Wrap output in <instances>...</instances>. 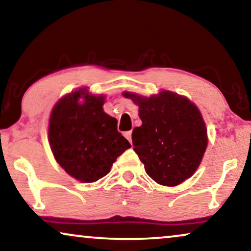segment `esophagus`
<instances>
[{
	"label": "esophagus",
	"instance_id": "1",
	"mask_svg": "<svg viewBox=\"0 0 251 251\" xmlns=\"http://www.w3.org/2000/svg\"><path fill=\"white\" fill-rule=\"evenodd\" d=\"M131 135H132V132H131V131H126V132H125V137H126V139L129 140L130 144L132 143V140H131Z\"/></svg>",
	"mask_w": 251,
	"mask_h": 251
}]
</instances>
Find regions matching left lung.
Instances as JSON below:
<instances>
[{
  "label": "left lung",
  "instance_id": "8db88e82",
  "mask_svg": "<svg viewBox=\"0 0 251 251\" xmlns=\"http://www.w3.org/2000/svg\"><path fill=\"white\" fill-rule=\"evenodd\" d=\"M122 95L139 107L142 126L133 129L132 144L146 174L163 186H177L193 176L208 145L207 126L197 105L169 90L150 97Z\"/></svg>",
  "mask_w": 251,
  "mask_h": 251
}]
</instances>
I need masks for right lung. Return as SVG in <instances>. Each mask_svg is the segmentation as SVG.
Segmentation results:
<instances>
[{
	"instance_id": "1",
	"label": "right lung",
	"mask_w": 251,
	"mask_h": 251,
	"mask_svg": "<svg viewBox=\"0 0 251 251\" xmlns=\"http://www.w3.org/2000/svg\"><path fill=\"white\" fill-rule=\"evenodd\" d=\"M104 95H91L84 87L61 97L50 114L48 132L54 159L82 183L106 176L131 147L118 131L116 119L104 112Z\"/></svg>"
}]
</instances>
